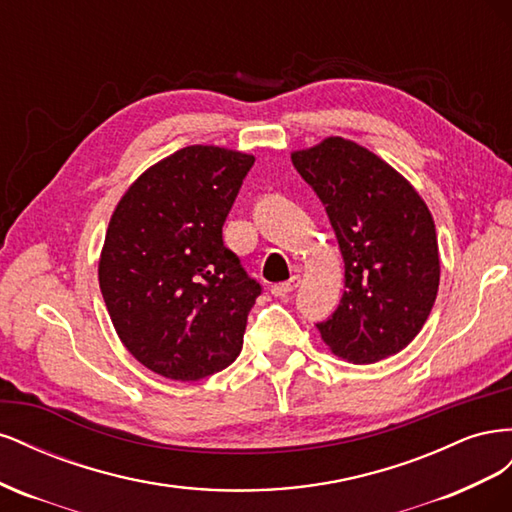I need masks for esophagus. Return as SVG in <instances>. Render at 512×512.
Listing matches in <instances>:
<instances>
[{"instance_id":"1","label":"esophagus","mask_w":512,"mask_h":512,"mask_svg":"<svg viewBox=\"0 0 512 512\" xmlns=\"http://www.w3.org/2000/svg\"><path fill=\"white\" fill-rule=\"evenodd\" d=\"M299 284H301V277H299V275H294V277H290L288 282H282V284H275V286H271V292L275 294V297H286V294H290L292 290H297V288H299Z\"/></svg>"}]
</instances>
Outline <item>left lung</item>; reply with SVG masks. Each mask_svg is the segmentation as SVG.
<instances>
[{
	"label": "left lung",
	"mask_w": 512,
	"mask_h": 512,
	"mask_svg": "<svg viewBox=\"0 0 512 512\" xmlns=\"http://www.w3.org/2000/svg\"><path fill=\"white\" fill-rule=\"evenodd\" d=\"M290 158L327 209L346 267L344 297L316 324L320 337L352 363L397 354L423 329L440 286L425 200L393 166L342 136Z\"/></svg>",
	"instance_id": "1"
}]
</instances>
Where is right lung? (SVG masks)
<instances>
[{"instance_id":"obj_1","label":"right lung","mask_w":512,"mask_h":512,"mask_svg":"<svg viewBox=\"0 0 512 512\" xmlns=\"http://www.w3.org/2000/svg\"><path fill=\"white\" fill-rule=\"evenodd\" d=\"M254 156L215 145L175 151L138 177L108 222L100 290L121 344L170 380L228 367L260 284L222 239Z\"/></svg>"}]
</instances>
